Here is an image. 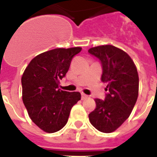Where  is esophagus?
<instances>
[{"instance_id":"esophagus-1","label":"esophagus","mask_w":157,"mask_h":157,"mask_svg":"<svg viewBox=\"0 0 157 157\" xmlns=\"http://www.w3.org/2000/svg\"><path fill=\"white\" fill-rule=\"evenodd\" d=\"M88 97H89L88 95H86V94H83V93L82 94V99H86V98H87Z\"/></svg>"}]
</instances>
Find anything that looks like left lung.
<instances>
[{
	"mask_svg": "<svg viewBox=\"0 0 157 157\" xmlns=\"http://www.w3.org/2000/svg\"><path fill=\"white\" fill-rule=\"evenodd\" d=\"M102 65L101 81L107 83L105 100L96 98V108L88 115L91 124L102 132H112L128 119L139 95V75L127 52L112 45L90 48Z\"/></svg>",
	"mask_w": 157,
	"mask_h": 157,
	"instance_id": "8db88e82",
	"label": "left lung"
}]
</instances>
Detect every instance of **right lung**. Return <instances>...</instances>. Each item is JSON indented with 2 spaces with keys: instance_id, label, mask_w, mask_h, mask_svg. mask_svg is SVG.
<instances>
[{
  "instance_id": "right-lung-1",
  "label": "right lung",
  "mask_w": 157,
  "mask_h": 157,
  "mask_svg": "<svg viewBox=\"0 0 157 157\" xmlns=\"http://www.w3.org/2000/svg\"><path fill=\"white\" fill-rule=\"evenodd\" d=\"M81 48H56L35 57L22 76L23 102L30 119L47 132H55L67 123L71 108L81 99L79 92L59 89L73 57Z\"/></svg>"
}]
</instances>
